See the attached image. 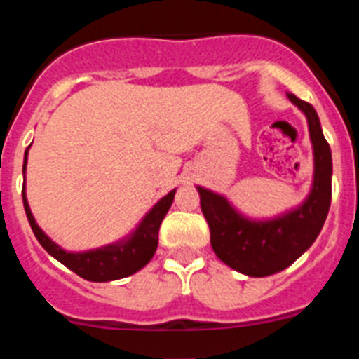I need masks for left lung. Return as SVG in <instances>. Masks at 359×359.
I'll use <instances>...</instances> for the list:
<instances>
[{"label": "left lung", "mask_w": 359, "mask_h": 359, "mask_svg": "<svg viewBox=\"0 0 359 359\" xmlns=\"http://www.w3.org/2000/svg\"><path fill=\"white\" fill-rule=\"evenodd\" d=\"M291 102L307 118L313 144V183L298 207L268 219L241 214L228 198L205 187H196L201 210L210 226L215 255L231 269L248 277H268L286 269L315 243L331 207L332 156L315 107L294 95Z\"/></svg>", "instance_id": "1"}]
</instances>
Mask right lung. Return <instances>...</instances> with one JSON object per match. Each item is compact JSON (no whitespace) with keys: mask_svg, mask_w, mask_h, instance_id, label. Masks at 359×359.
Instances as JSON below:
<instances>
[{"mask_svg":"<svg viewBox=\"0 0 359 359\" xmlns=\"http://www.w3.org/2000/svg\"><path fill=\"white\" fill-rule=\"evenodd\" d=\"M30 149V147H28ZM28 149L25 151L23 161V174L27 172V161H28ZM176 189L170 190L169 194L163 196L160 201L142 217V221L136 224L135 230L128 233L126 237L118 239L116 243L106 244L100 248L86 250V252H68L62 250L57 243H53L46 233L36 223L34 214L28 205L27 192L23 185V205L27 212L28 223H30L32 231L39 244L43 246L53 259L69 268L73 273L79 277L86 278L90 282H111L118 280V278L129 277V275L140 271L144 266L149 264L154 252L158 248V230L163 221V217L169 212L170 205L174 201Z\"/></svg>","mask_w":359,"mask_h":359,"instance_id":"obj_1","label":"right lung"}]
</instances>
